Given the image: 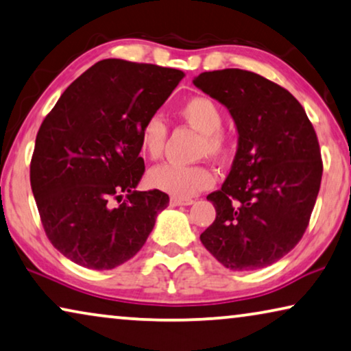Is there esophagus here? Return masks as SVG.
<instances>
[{"instance_id": "34e87169", "label": "esophagus", "mask_w": 351, "mask_h": 351, "mask_svg": "<svg viewBox=\"0 0 351 351\" xmlns=\"http://www.w3.org/2000/svg\"><path fill=\"white\" fill-rule=\"evenodd\" d=\"M192 203H193L192 198H176V197L170 198L171 206H189V205H192Z\"/></svg>"}]
</instances>
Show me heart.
<instances>
[{
	"label": "heart",
	"mask_w": 351,
	"mask_h": 351,
	"mask_svg": "<svg viewBox=\"0 0 351 351\" xmlns=\"http://www.w3.org/2000/svg\"><path fill=\"white\" fill-rule=\"evenodd\" d=\"M181 119L202 134L200 154L222 158L228 149V138L222 132V110L213 99L193 96L178 108ZM167 125L159 117H151L140 129V149L149 159H158L164 151ZM149 184L176 198H189L213 184V173L203 165L160 164L148 173Z\"/></svg>",
	"instance_id": "1"
}]
</instances>
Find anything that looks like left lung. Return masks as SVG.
I'll use <instances>...</instances> for the list:
<instances>
[{"label":"left lung","instance_id":"left-lung-1","mask_svg":"<svg viewBox=\"0 0 351 351\" xmlns=\"http://www.w3.org/2000/svg\"><path fill=\"white\" fill-rule=\"evenodd\" d=\"M192 82L227 107L238 130L232 170L206 197L216 221L200 241L228 269L265 268L289 254L309 223L323 173L317 134L285 88L254 72H203Z\"/></svg>","mask_w":351,"mask_h":351}]
</instances>
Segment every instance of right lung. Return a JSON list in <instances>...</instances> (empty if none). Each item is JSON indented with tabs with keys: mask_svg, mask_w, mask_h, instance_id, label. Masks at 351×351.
<instances>
[{
	"mask_svg": "<svg viewBox=\"0 0 351 351\" xmlns=\"http://www.w3.org/2000/svg\"><path fill=\"white\" fill-rule=\"evenodd\" d=\"M182 77L170 67L102 60L40 124L31 189L50 243L74 263L99 271L125 263L169 205L158 189L135 191L145 173L138 135Z\"/></svg>",
	"mask_w": 351,
	"mask_h": 351,
	"instance_id": "obj_1",
	"label": "right lung"
}]
</instances>
